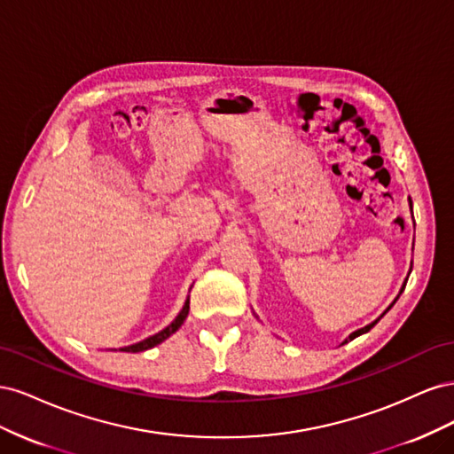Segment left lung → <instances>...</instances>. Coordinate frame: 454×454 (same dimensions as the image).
Returning <instances> with one entry per match:
<instances>
[{
  "instance_id": "1",
  "label": "left lung",
  "mask_w": 454,
  "mask_h": 454,
  "mask_svg": "<svg viewBox=\"0 0 454 454\" xmlns=\"http://www.w3.org/2000/svg\"><path fill=\"white\" fill-rule=\"evenodd\" d=\"M405 284H407V282H405ZM405 284H403V287H405ZM403 287H402V292H403ZM397 297H400V295H397ZM397 297H395V301H397ZM395 301H394V303H395ZM394 303H392V305H394ZM392 305H390V307H388V309H387V312H388V310H390V309H392ZM377 322H379V320H375V322H373V324H369V325H365V327H362V329H358V332H354V333H352V335H350V337H348V340H352V339H356V337H358V335H362V333H367V332H369V329H371V327H373V325H375V324H377ZM348 340H345V342H348ZM345 342H342V345H345Z\"/></svg>"
}]
</instances>
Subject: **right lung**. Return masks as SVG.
I'll list each match as a JSON object with an SVG mask.
<instances>
[{"mask_svg":"<svg viewBox=\"0 0 454 454\" xmlns=\"http://www.w3.org/2000/svg\"><path fill=\"white\" fill-rule=\"evenodd\" d=\"M187 314H189V297H187V301H185V305H184L182 312L176 316V320H174L170 325L164 327L162 332H159V333H155V335H151V337H147V339H144V340H140V342H136V345H130V347H127V348H122V350H125V352H144V350H147V348H153V347L160 345V342H162L164 339H168L172 333H176L177 329L182 327L184 320L187 318Z\"/></svg>","mask_w":454,"mask_h":454,"instance_id":"add662e5","label":"right lung"}]
</instances>
